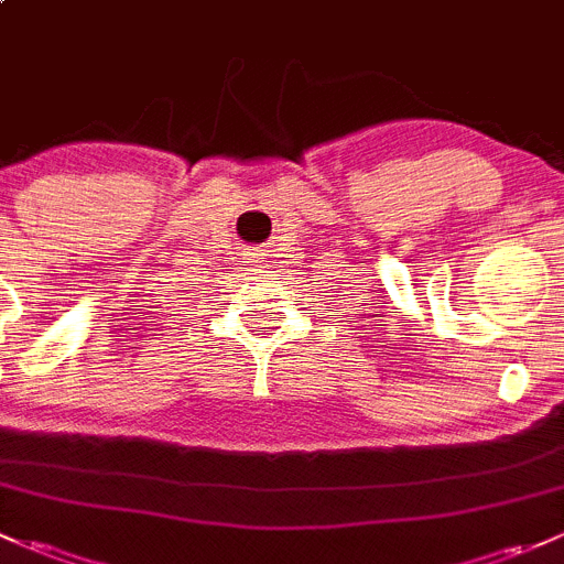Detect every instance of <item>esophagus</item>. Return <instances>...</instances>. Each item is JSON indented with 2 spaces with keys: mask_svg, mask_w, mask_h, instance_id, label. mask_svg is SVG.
Returning a JSON list of instances; mask_svg holds the SVG:
<instances>
[{
  "mask_svg": "<svg viewBox=\"0 0 564 564\" xmlns=\"http://www.w3.org/2000/svg\"><path fill=\"white\" fill-rule=\"evenodd\" d=\"M243 263L252 265V269H249V271H263L265 265L271 263V260H269V252H265V249L254 247V249H249V252H247V260H243Z\"/></svg>",
  "mask_w": 564,
  "mask_h": 564,
  "instance_id": "1",
  "label": "esophagus"
}]
</instances>
